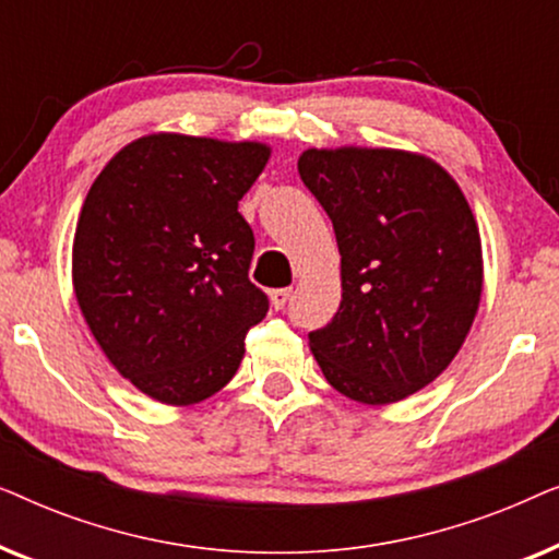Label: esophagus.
Returning a JSON list of instances; mask_svg holds the SVG:
<instances>
[{
  "label": "esophagus",
  "instance_id": "34e87169",
  "mask_svg": "<svg viewBox=\"0 0 559 559\" xmlns=\"http://www.w3.org/2000/svg\"><path fill=\"white\" fill-rule=\"evenodd\" d=\"M289 297H293V289H289V287H280V289H272V293H270L272 308H274V310H282V308H285V305L289 302Z\"/></svg>",
  "mask_w": 559,
  "mask_h": 559
}]
</instances>
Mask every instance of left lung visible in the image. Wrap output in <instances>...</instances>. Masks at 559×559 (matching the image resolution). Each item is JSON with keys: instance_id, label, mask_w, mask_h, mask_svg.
Instances as JSON below:
<instances>
[{"instance_id": "8db88e82", "label": "left lung", "mask_w": 559, "mask_h": 559, "mask_svg": "<svg viewBox=\"0 0 559 559\" xmlns=\"http://www.w3.org/2000/svg\"><path fill=\"white\" fill-rule=\"evenodd\" d=\"M297 170L341 251V308L310 333L312 356L348 400H407L448 369L476 320V216L453 175L419 152L310 147Z\"/></svg>"}]
</instances>
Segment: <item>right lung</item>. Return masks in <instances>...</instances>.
<instances>
[{
    "instance_id": "obj_1",
    "label": "right lung",
    "mask_w": 559,
    "mask_h": 559,
    "mask_svg": "<svg viewBox=\"0 0 559 559\" xmlns=\"http://www.w3.org/2000/svg\"><path fill=\"white\" fill-rule=\"evenodd\" d=\"M272 147L175 132L114 155L83 201L73 293L104 356L152 400L188 407L234 379L270 310L249 282L239 201Z\"/></svg>"
}]
</instances>
